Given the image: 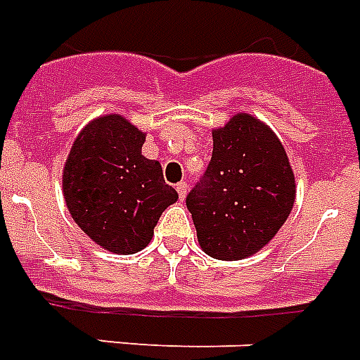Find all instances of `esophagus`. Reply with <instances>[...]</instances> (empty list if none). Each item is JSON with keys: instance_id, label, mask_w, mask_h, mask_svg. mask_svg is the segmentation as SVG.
Segmentation results:
<instances>
[{"instance_id": "esophagus-1", "label": "esophagus", "mask_w": 360, "mask_h": 360, "mask_svg": "<svg viewBox=\"0 0 360 360\" xmlns=\"http://www.w3.org/2000/svg\"><path fill=\"white\" fill-rule=\"evenodd\" d=\"M175 188H177V192H179L181 200H185L186 192H188V185H186L185 181H181V183H177V186H175Z\"/></svg>"}]
</instances>
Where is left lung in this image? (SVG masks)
Masks as SVG:
<instances>
[{"label":"left lung","instance_id":"obj_1","mask_svg":"<svg viewBox=\"0 0 360 360\" xmlns=\"http://www.w3.org/2000/svg\"><path fill=\"white\" fill-rule=\"evenodd\" d=\"M295 175L278 136L239 112L213 129V157L186 196L198 243L207 256L237 262L259 252L290 217Z\"/></svg>","mask_w":360,"mask_h":360}]
</instances>
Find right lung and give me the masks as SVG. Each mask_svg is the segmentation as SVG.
<instances>
[{
  "label": "right lung",
  "instance_id": "right-lung-1",
  "mask_svg": "<svg viewBox=\"0 0 360 360\" xmlns=\"http://www.w3.org/2000/svg\"><path fill=\"white\" fill-rule=\"evenodd\" d=\"M146 132L120 114L80 130L65 160L63 196L80 230L114 254H136L153 239L160 214L177 202L158 160L141 155Z\"/></svg>",
  "mask_w": 360,
  "mask_h": 360
}]
</instances>
